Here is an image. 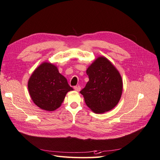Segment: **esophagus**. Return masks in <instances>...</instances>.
Returning <instances> with one entry per match:
<instances>
[{"label":"esophagus","mask_w":160,"mask_h":160,"mask_svg":"<svg viewBox=\"0 0 160 160\" xmlns=\"http://www.w3.org/2000/svg\"><path fill=\"white\" fill-rule=\"evenodd\" d=\"M74 89L76 91H77V92H79V91H80V90H81V88H80V86H74Z\"/></svg>","instance_id":"1"}]
</instances>
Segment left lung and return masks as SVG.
<instances>
[{
	"label": "left lung",
	"instance_id": "8db88e82",
	"mask_svg": "<svg viewBox=\"0 0 160 160\" xmlns=\"http://www.w3.org/2000/svg\"><path fill=\"white\" fill-rule=\"evenodd\" d=\"M89 81L80 92L86 105L96 114L112 110L122 94L121 75L111 62L104 56L97 58L87 68Z\"/></svg>",
	"mask_w": 160,
	"mask_h": 160
}]
</instances>
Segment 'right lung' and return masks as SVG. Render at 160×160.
Returning a JSON list of instances; mask_svg holds the SVG:
<instances>
[{"instance_id": "add662e5", "label": "right lung", "mask_w": 160, "mask_h": 160, "mask_svg": "<svg viewBox=\"0 0 160 160\" xmlns=\"http://www.w3.org/2000/svg\"><path fill=\"white\" fill-rule=\"evenodd\" d=\"M28 89L34 104L46 111L56 110L67 92L73 90L56 66L49 62H43L35 69L28 80Z\"/></svg>"}]
</instances>
